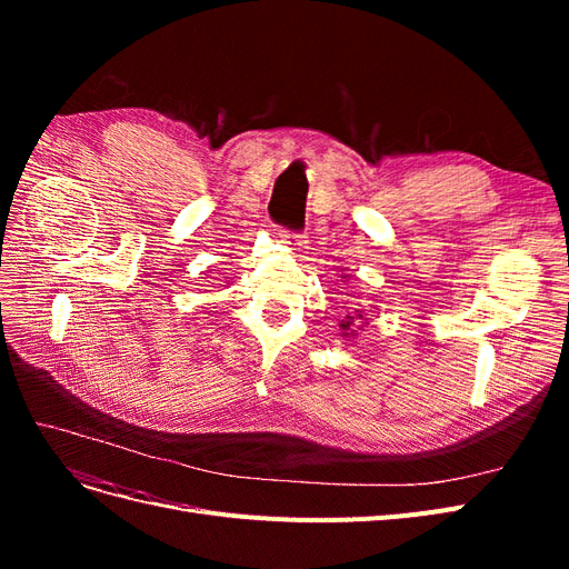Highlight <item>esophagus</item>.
Listing matches in <instances>:
<instances>
[{"mask_svg":"<svg viewBox=\"0 0 569 569\" xmlns=\"http://www.w3.org/2000/svg\"><path fill=\"white\" fill-rule=\"evenodd\" d=\"M284 244H289V247H303V234H297V232H291V234H284Z\"/></svg>","mask_w":569,"mask_h":569,"instance_id":"34e87169","label":"esophagus"}]
</instances>
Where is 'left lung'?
Here are the masks:
<instances>
[{"mask_svg": "<svg viewBox=\"0 0 569 569\" xmlns=\"http://www.w3.org/2000/svg\"><path fill=\"white\" fill-rule=\"evenodd\" d=\"M356 320H366V313L360 311V308H356L353 316H347L343 320H339V327H341V337H351L356 330H353V322Z\"/></svg>", "mask_w": 569, "mask_h": 569, "instance_id": "1", "label": "left lung"}]
</instances>
